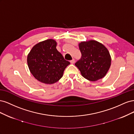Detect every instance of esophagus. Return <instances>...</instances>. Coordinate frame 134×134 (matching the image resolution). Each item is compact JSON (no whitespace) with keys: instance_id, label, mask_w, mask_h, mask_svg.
I'll use <instances>...</instances> for the list:
<instances>
[{"instance_id":"34e87169","label":"esophagus","mask_w":134,"mask_h":134,"mask_svg":"<svg viewBox=\"0 0 134 134\" xmlns=\"http://www.w3.org/2000/svg\"><path fill=\"white\" fill-rule=\"evenodd\" d=\"M70 63H71V64H74V63H75V60L73 59L72 60H70Z\"/></svg>"}]
</instances>
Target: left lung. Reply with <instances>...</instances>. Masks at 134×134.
<instances>
[{
  "label": "left lung",
  "instance_id": "obj_1",
  "mask_svg": "<svg viewBox=\"0 0 134 134\" xmlns=\"http://www.w3.org/2000/svg\"><path fill=\"white\" fill-rule=\"evenodd\" d=\"M79 47L82 57L75 65L82 75L92 82L103 78L110 68L111 63L107 48L94 40L80 42Z\"/></svg>",
  "mask_w": 134,
  "mask_h": 134
}]
</instances>
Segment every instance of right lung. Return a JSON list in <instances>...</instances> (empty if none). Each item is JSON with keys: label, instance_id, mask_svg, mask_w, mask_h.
I'll use <instances>...</instances> for the list:
<instances>
[{"label": "right lung", "instance_id": "right-lung-1", "mask_svg": "<svg viewBox=\"0 0 134 134\" xmlns=\"http://www.w3.org/2000/svg\"><path fill=\"white\" fill-rule=\"evenodd\" d=\"M56 44L52 39L40 42L32 47L28 55L27 64L31 74L43 83L57 82L70 64L56 49Z\"/></svg>", "mask_w": 134, "mask_h": 134}]
</instances>
